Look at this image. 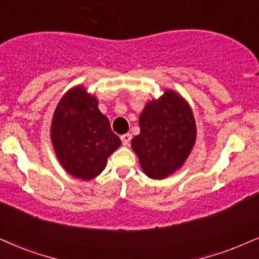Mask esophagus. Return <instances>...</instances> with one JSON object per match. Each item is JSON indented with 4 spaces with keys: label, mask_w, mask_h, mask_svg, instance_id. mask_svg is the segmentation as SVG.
<instances>
[{
    "label": "esophagus",
    "mask_w": 259,
    "mask_h": 259,
    "mask_svg": "<svg viewBox=\"0 0 259 259\" xmlns=\"http://www.w3.org/2000/svg\"><path fill=\"white\" fill-rule=\"evenodd\" d=\"M133 139L132 134H124V135L120 136V140H122V143L124 146H127L130 143V141Z\"/></svg>",
    "instance_id": "esophagus-1"
}]
</instances>
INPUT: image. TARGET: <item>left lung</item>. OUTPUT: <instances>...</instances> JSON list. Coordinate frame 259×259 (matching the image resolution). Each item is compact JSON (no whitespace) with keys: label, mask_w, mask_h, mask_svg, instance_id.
I'll return each mask as SVG.
<instances>
[{"label":"left lung","mask_w":259,"mask_h":259,"mask_svg":"<svg viewBox=\"0 0 259 259\" xmlns=\"http://www.w3.org/2000/svg\"><path fill=\"white\" fill-rule=\"evenodd\" d=\"M140 134L132 148L142 171L152 179H165L184 165L194 148L197 127L189 103L173 90L146 104L140 114Z\"/></svg>","instance_id":"1"}]
</instances>
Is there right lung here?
Returning a JSON list of instances; mask_svg holds the SVG:
<instances>
[{"label": "right lung", "mask_w": 259, "mask_h": 259, "mask_svg": "<svg viewBox=\"0 0 259 259\" xmlns=\"http://www.w3.org/2000/svg\"><path fill=\"white\" fill-rule=\"evenodd\" d=\"M50 137L58 161L75 178L91 181L106 167L107 158L122 145L96 96L81 84L70 88L52 116Z\"/></svg>", "instance_id": "right-lung-1"}]
</instances>
